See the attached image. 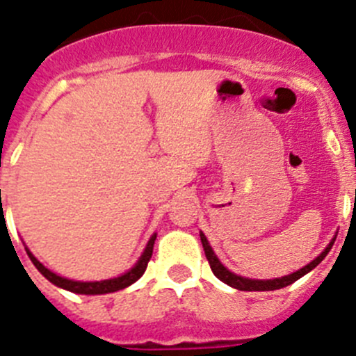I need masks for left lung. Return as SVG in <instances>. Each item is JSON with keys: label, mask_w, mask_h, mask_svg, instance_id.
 Listing matches in <instances>:
<instances>
[{"label": "left lung", "mask_w": 356, "mask_h": 356, "mask_svg": "<svg viewBox=\"0 0 356 356\" xmlns=\"http://www.w3.org/2000/svg\"><path fill=\"white\" fill-rule=\"evenodd\" d=\"M200 238H202V245H204L205 258L209 260V265H211V268H212V272H214L216 277L221 279V281H223V283H227L228 286L237 288V290H242V291H272V290H279V288H284V286H288V284L295 283L297 279H300L302 275H305L307 272L313 270L318 264H321V260L327 257L328 251H330L332 245H334V241H335V238H332V242L327 245V249H325L323 253H321L316 260H313L309 265H305L304 268H300V270L293 272V274H290V275H284V277H281V279H267V281H258V279L241 277V275L234 274V272H230L228 268H225L223 265H221V261L218 260V257L214 254V251H212L211 245H209L207 238H205L204 234H200Z\"/></svg>", "instance_id": "8db88e82"}]
</instances>
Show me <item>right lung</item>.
<instances>
[{
    "instance_id": "1",
    "label": "right lung",
    "mask_w": 356,
    "mask_h": 356,
    "mask_svg": "<svg viewBox=\"0 0 356 356\" xmlns=\"http://www.w3.org/2000/svg\"><path fill=\"white\" fill-rule=\"evenodd\" d=\"M154 241H156V235H152L151 241L147 242V248H145L144 254H142L140 260L137 261V265H135L131 270L126 272V274H122L121 277L107 279V281H96V283H81V281H72V279L61 277V275L54 274V272H51L49 268L43 267V265L40 264V261L36 260L31 253H29L28 249H26V251H28V257L31 258L33 265H35V267L38 268V270L42 272V274L45 275V277H47L52 284H56V286L65 288V290L73 291V293H81V295H102V293H112V291L122 290V288H126V286H129V284L135 283L137 279H140V275L145 272L149 260H151V257H152Z\"/></svg>"
}]
</instances>
